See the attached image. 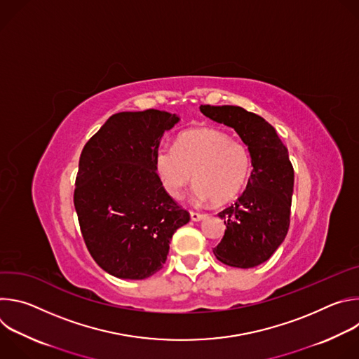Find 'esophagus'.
Returning a JSON list of instances; mask_svg holds the SVG:
<instances>
[{
	"label": "esophagus",
	"mask_w": 359,
	"mask_h": 359,
	"mask_svg": "<svg viewBox=\"0 0 359 359\" xmlns=\"http://www.w3.org/2000/svg\"><path fill=\"white\" fill-rule=\"evenodd\" d=\"M204 216V213H200V212H194V210H190V217H191V220L193 222H198V220H201Z\"/></svg>",
	"instance_id": "esophagus-1"
}]
</instances>
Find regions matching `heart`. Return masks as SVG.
<instances>
[{
	"mask_svg": "<svg viewBox=\"0 0 359 359\" xmlns=\"http://www.w3.org/2000/svg\"><path fill=\"white\" fill-rule=\"evenodd\" d=\"M155 163L172 196L179 197L194 173L196 196L215 203H226L238 196L251 173L248 147L212 128L182 133L175 147L161 146Z\"/></svg>",
	"mask_w": 359,
	"mask_h": 359,
	"instance_id": "heart-1",
	"label": "heart"
}]
</instances>
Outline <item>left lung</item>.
Masks as SVG:
<instances>
[{
  "instance_id": "left-lung-1",
  "label": "left lung",
  "mask_w": 359,
  "mask_h": 359,
  "mask_svg": "<svg viewBox=\"0 0 359 359\" xmlns=\"http://www.w3.org/2000/svg\"><path fill=\"white\" fill-rule=\"evenodd\" d=\"M200 111L238 133L252 165L243 194L219 213L226 231L213 252L226 266L255 267L271 257L290 227L294 169L288 150L276 129L259 115L233 105H201Z\"/></svg>"
}]
</instances>
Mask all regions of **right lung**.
I'll list each match as a JSON object with an SVG mask.
<instances>
[{
  "label": "right lung",
  "mask_w": 359,
  "mask_h": 359,
  "mask_svg": "<svg viewBox=\"0 0 359 359\" xmlns=\"http://www.w3.org/2000/svg\"><path fill=\"white\" fill-rule=\"evenodd\" d=\"M177 122L156 109L119 112L82 149L75 210L92 259L114 277L143 280L162 270L175 231L190 220L155 163L162 135Z\"/></svg>",
  "instance_id": "right-lung-1"
}]
</instances>
